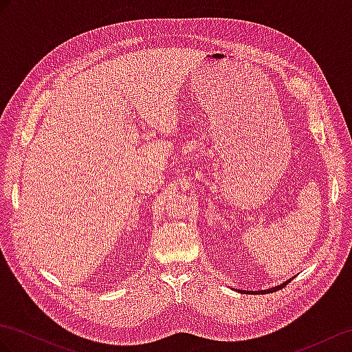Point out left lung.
Instances as JSON below:
<instances>
[{"instance_id":"obj_1","label":"left lung","mask_w":352,"mask_h":352,"mask_svg":"<svg viewBox=\"0 0 352 352\" xmlns=\"http://www.w3.org/2000/svg\"><path fill=\"white\" fill-rule=\"evenodd\" d=\"M285 284H287V283H285ZM285 284H283V285H285ZM283 285H278V287H275V288H269V290H265V292H258V293H272V292L278 290V288H281Z\"/></svg>"}]
</instances>
